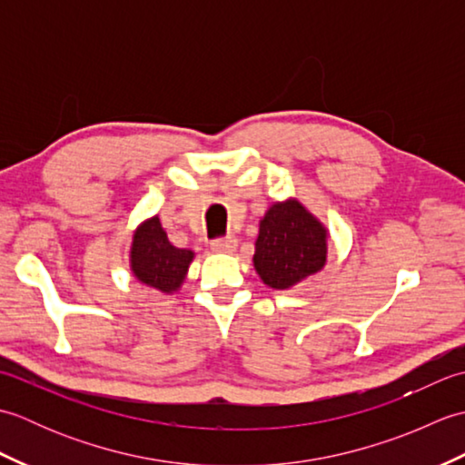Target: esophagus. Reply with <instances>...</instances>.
Here are the masks:
<instances>
[{
  "mask_svg": "<svg viewBox=\"0 0 465 465\" xmlns=\"http://www.w3.org/2000/svg\"><path fill=\"white\" fill-rule=\"evenodd\" d=\"M235 248V240L232 235H225V238H217L212 242L213 252H232Z\"/></svg>",
  "mask_w": 465,
  "mask_h": 465,
  "instance_id": "1",
  "label": "esophagus"
}]
</instances>
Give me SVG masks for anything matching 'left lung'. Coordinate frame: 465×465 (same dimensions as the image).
Masks as SVG:
<instances>
[{
	"label": "left lung",
	"instance_id": "1",
	"mask_svg": "<svg viewBox=\"0 0 465 465\" xmlns=\"http://www.w3.org/2000/svg\"><path fill=\"white\" fill-rule=\"evenodd\" d=\"M325 230L298 202L273 203L260 222L253 265L270 288H292L325 263Z\"/></svg>",
	"mask_w": 465,
	"mask_h": 465
}]
</instances>
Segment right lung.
<instances>
[{"label": "right lung", "mask_w": 465, "mask_h": 465, "mask_svg": "<svg viewBox=\"0 0 465 465\" xmlns=\"http://www.w3.org/2000/svg\"><path fill=\"white\" fill-rule=\"evenodd\" d=\"M193 260V252L180 250L167 240L160 217L147 220L134 235L132 270L142 283L160 292H175Z\"/></svg>", "instance_id": "1"}]
</instances>
